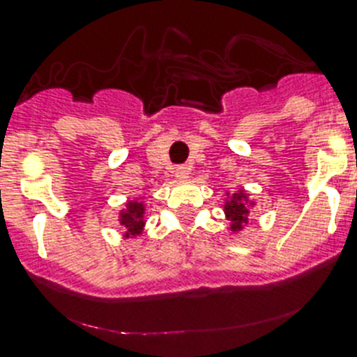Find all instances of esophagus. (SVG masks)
<instances>
[{
	"label": "esophagus",
	"instance_id": "1",
	"mask_svg": "<svg viewBox=\"0 0 357 357\" xmlns=\"http://www.w3.org/2000/svg\"><path fill=\"white\" fill-rule=\"evenodd\" d=\"M188 174H190V169H188L187 165L176 167V178H178V179H187Z\"/></svg>",
	"mask_w": 357,
	"mask_h": 357
}]
</instances>
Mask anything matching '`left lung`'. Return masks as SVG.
<instances>
[{"label":"left lung","mask_w":357,"mask_h":357,"mask_svg":"<svg viewBox=\"0 0 357 357\" xmlns=\"http://www.w3.org/2000/svg\"><path fill=\"white\" fill-rule=\"evenodd\" d=\"M250 205L252 203L248 202V194L245 190H239V192L232 194L230 199H227V203H225V215L230 221V230L232 232H239L248 223L247 215Z\"/></svg>","instance_id":"left-lung-1"}]
</instances>
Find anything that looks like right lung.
<instances>
[{
	"mask_svg": "<svg viewBox=\"0 0 357 357\" xmlns=\"http://www.w3.org/2000/svg\"><path fill=\"white\" fill-rule=\"evenodd\" d=\"M145 206L139 202H128L127 208L119 212V223L125 227V238H134V236L142 234L143 227H145Z\"/></svg>",
	"mask_w": 357,
	"mask_h": 357,
	"instance_id": "add662e5",
	"label": "right lung"
}]
</instances>
